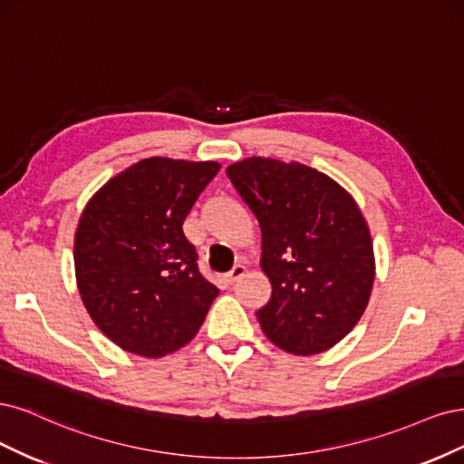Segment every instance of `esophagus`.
Here are the masks:
<instances>
[{
	"mask_svg": "<svg viewBox=\"0 0 464 464\" xmlns=\"http://www.w3.org/2000/svg\"><path fill=\"white\" fill-rule=\"evenodd\" d=\"M245 274H246V266L237 264V266H233V270L227 274V281H229V283H235V281L241 279Z\"/></svg>",
	"mask_w": 464,
	"mask_h": 464,
	"instance_id": "esophagus-1",
	"label": "esophagus"
}]
</instances>
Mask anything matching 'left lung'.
<instances>
[{"instance_id": "left-lung-1", "label": "left lung", "mask_w": 464, "mask_h": 464, "mask_svg": "<svg viewBox=\"0 0 464 464\" xmlns=\"http://www.w3.org/2000/svg\"><path fill=\"white\" fill-rule=\"evenodd\" d=\"M256 216L272 298L256 312L281 351L318 354L362 318L376 277L368 223L351 194L304 163L252 156L226 169Z\"/></svg>"}]
</instances>
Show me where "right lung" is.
Returning <instances> with one entry per match:
<instances>
[{
    "instance_id": "obj_1",
    "label": "right lung",
    "mask_w": 464,
    "mask_h": 464,
    "mask_svg": "<svg viewBox=\"0 0 464 464\" xmlns=\"http://www.w3.org/2000/svg\"><path fill=\"white\" fill-rule=\"evenodd\" d=\"M218 161L146 158L86 202L74 233V276L98 330L132 354L185 347L219 289L198 272L183 221Z\"/></svg>"
}]
</instances>
